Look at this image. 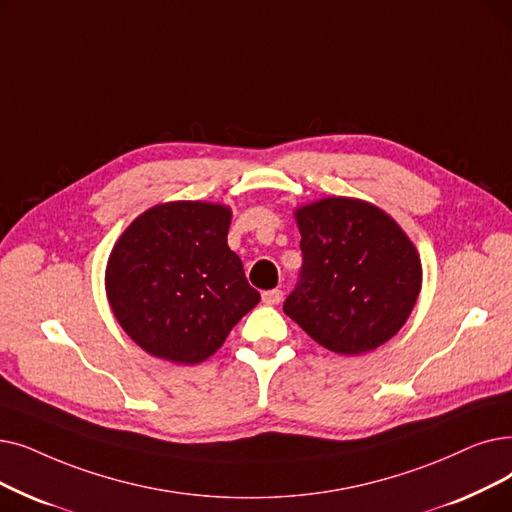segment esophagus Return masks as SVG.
I'll return each instance as SVG.
<instances>
[{
	"mask_svg": "<svg viewBox=\"0 0 512 512\" xmlns=\"http://www.w3.org/2000/svg\"><path fill=\"white\" fill-rule=\"evenodd\" d=\"M261 299H263V303H268V305H278L282 301V291H280V288H272V291H265L261 295Z\"/></svg>",
	"mask_w": 512,
	"mask_h": 512,
	"instance_id": "obj_1",
	"label": "esophagus"
}]
</instances>
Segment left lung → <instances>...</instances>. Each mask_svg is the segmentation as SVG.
<instances>
[{"mask_svg": "<svg viewBox=\"0 0 512 512\" xmlns=\"http://www.w3.org/2000/svg\"><path fill=\"white\" fill-rule=\"evenodd\" d=\"M301 272L284 314L322 347L358 355L402 328L420 293V259L395 221L355 198L297 211Z\"/></svg>", "mask_w": 512, "mask_h": 512, "instance_id": "1", "label": "left lung"}]
</instances>
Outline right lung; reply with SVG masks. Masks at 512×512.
Segmentation results:
<instances>
[{
  "label": "right lung",
  "instance_id": "1",
  "mask_svg": "<svg viewBox=\"0 0 512 512\" xmlns=\"http://www.w3.org/2000/svg\"><path fill=\"white\" fill-rule=\"evenodd\" d=\"M230 209L165 203L121 234L106 268L113 314L144 351L198 364L221 345L261 295L228 247Z\"/></svg>",
  "mask_w": 512,
  "mask_h": 512
}]
</instances>
